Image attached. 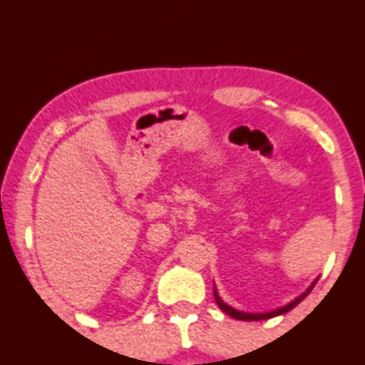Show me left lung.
<instances>
[{
	"label": "left lung",
	"mask_w": 365,
	"mask_h": 365,
	"mask_svg": "<svg viewBox=\"0 0 365 365\" xmlns=\"http://www.w3.org/2000/svg\"><path fill=\"white\" fill-rule=\"evenodd\" d=\"M317 282H318V280L313 282L312 287H310L309 289H307V291L304 292V294H301L297 299H294V301L289 302L288 305H284V307H282V309H277V310L269 312V313H245V312L235 310V309H232V307H230V305L221 301V297L218 296V292H217V288H215V287H213V296H215V301H217L220 309L223 310L225 313H227V315H230V317H232V318H235V319H240V321H261V319H269V318H274V317H278V315H283V313H288L289 310L294 309V307H296L299 302H302L304 299H305L307 296H309V292L313 289V287H315Z\"/></svg>",
	"instance_id": "8db88e82"
}]
</instances>
